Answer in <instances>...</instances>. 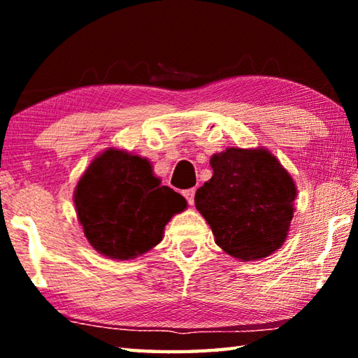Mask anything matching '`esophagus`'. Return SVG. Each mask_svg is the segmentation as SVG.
I'll return each mask as SVG.
<instances>
[{
	"instance_id": "obj_1",
	"label": "esophagus",
	"mask_w": 358,
	"mask_h": 358,
	"mask_svg": "<svg viewBox=\"0 0 358 358\" xmlns=\"http://www.w3.org/2000/svg\"><path fill=\"white\" fill-rule=\"evenodd\" d=\"M183 196L186 197L187 203L192 205L194 203V196H196V189H194V187H191V189H186V191H183Z\"/></svg>"
}]
</instances>
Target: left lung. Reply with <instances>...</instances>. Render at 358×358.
Returning <instances> with one entry per match:
<instances>
[{
  "mask_svg": "<svg viewBox=\"0 0 358 358\" xmlns=\"http://www.w3.org/2000/svg\"><path fill=\"white\" fill-rule=\"evenodd\" d=\"M213 177L194 202L216 245L243 262L280 250L294 217L292 177L265 148H227L210 159Z\"/></svg>",
  "mask_w": 358,
  "mask_h": 358,
  "instance_id": "obj_1",
  "label": "left lung"
}]
</instances>
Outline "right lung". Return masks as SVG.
<instances>
[{"label":"right lung","mask_w":358,"mask_h":358,"mask_svg":"<svg viewBox=\"0 0 358 358\" xmlns=\"http://www.w3.org/2000/svg\"><path fill=\"white\" fill-rule=\"evenodd\" d=\"M74 203L90 245L117 260L150 251L171 217L186 208L183 196L161 186L148 159L118 148L92 161L76 186Z\"/></svg>","instance_id":"right-lung-1"}]
</instances>
